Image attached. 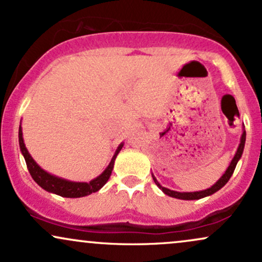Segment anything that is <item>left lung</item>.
I'll use <instances>...</instances> for the list:
<instances>
[{"mask_svg":"<svg viewBox=\"0 0 262 262\" xmlns=\"http://www.w3.org/2000/svg\"><path fill=\"white\" fill-rule=\"evenodd\" d=\"M245 139H246V132H245V129H243L242 138H240V144H239V146H237V150H236L235 155H234L233 160L230 161L229 166H228V169L225 170V172L223 173V175H222L221 179H219L218 181L214 183V185L210 186L209 188L203 189V191H196V192H177V191H172V189H170V188L162 187L160 183L158 182L156 177L151 173L152 180H154V182L156 183V186H158V187L160 188L165 194H167V196L173 197V198H179V200H185V201L201 200V198H203V197L210 196V194L215 193V192L219 191V189L223 187L225 183L229 181V179L231 177V175H233L234 170H235L237 161L240 160V158H242V155H243V151H244Z\"/></svg>","mask_w":262,"mask_h":262,"instance_id":"obj_1","label":"left lung"}]
</instances>
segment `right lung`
<instances>
[{"instance_id": "add662e5", "label": "right lung", "mask_w": 262, "mask_h": 262, "mask_svg": "<svg viewBox=\"0 0 262 262\" xmlns=\"http://www.w3.org/2000/svg\"><path fill=\"white\" fill-rule=\"evenodd\" d=\"M18 140H19L20 151H22V155L25 156L27 167H28V171L29 173H31V176L33 177V180H34V181L37 182L41 188L45 189V191L50 192V193H55L58 194V196L68 197V198L85 197L93 193V192L100 191V189L106 185L108 179L111 177V173H112V170L114 166V160H116L117 155H118V152L121 151L123 145H124V143L119 144V146L117 148L116 152H114L110 165H108L106 170H104L100 176H97L96 179L91 180L90 182H75V181H69V180L61 179V177H58L55 175H52V173L47 172V171L43 170L40 166H39L26 148L25 140H23L22 127H20V125H19V132H18Z\"/></svg>"}]
</instances>
